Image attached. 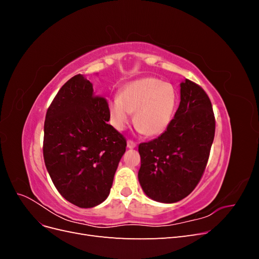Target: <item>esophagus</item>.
Wrapping results in <instances>:
<instances>
[{
  "instance_id": "obj_1",
  "label": "esophagus",
  "mask_w": 259,
  "mask_h": 259,
  "mask_svg": "<svg viewBox=\"0 0 259 259\" xmlns=\"http://www.w3.org/2000/svg\"><path fill=\"white\" fill-rule=\"evenodd\" d=\"M136 143L135 142H133V140H127V148L128 149H134V148H136Z\"/></svg>"
}]
</instances>
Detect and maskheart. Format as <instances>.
<instances>
[{
  "mask_svg": "<svg viewBox=\"0 0 259 259\" xmlns=\"http://www.w3.org/2000/svg\"><path fill=\"white\" fill-rule=\"evenodd\" d=\"M178 104L175 88L154 77H144L125 85L119 98L108 101L109 121L116 131L127 126L134 114L139 132L158 136L165 132L173 120Z\"/></svg>",
  "mask_w": 259,
  "mask_h": 259,
  "instance_id": "1",
  "label": "heart"
}]
</instances>
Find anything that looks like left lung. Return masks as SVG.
I'll return each mask as SVG.
<instances>
[{"instance_id": "1", "label": "left lung", "mask_w": 259, "mask_h": 259, "mask_svg": "<svg viewBox=\"0 0 259 259\" xmlns=\"http://www.w3.org/2000/svg\"><path fill=\"white\" fill-rule=\"evenodd\" d=\"M215 136L210 100L201 86L180 83V104L166 131L138 146V180L150 199L175 203L189 195L204 173Z\"/></svg>"}]
</instances>
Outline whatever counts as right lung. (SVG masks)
<instances>
[{"instance_id": "obj_1", "label": "right lung", "mask_w": 259, "mask_h": 259, "mask_svg": "<svg viewBox=\"0 0 259 259\" xmlns=\"http://www.w3.org/2000/svg\"><path fill=\"white\" fill-rule=\"evenodd\" d=\"M107 105L77 74L62 85L45 116L46 169L62 197L82 208L108 198L126 148L123 135L108 124Z\"/></svg>"}]
</instances>
